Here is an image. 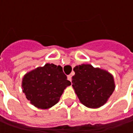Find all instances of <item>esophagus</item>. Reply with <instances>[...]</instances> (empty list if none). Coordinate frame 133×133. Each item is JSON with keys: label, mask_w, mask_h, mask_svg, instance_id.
Masks as SVG:
<instances>
[{"label": "esophagus", "mask_w": 133, "mask_h": 133, "mask_svg": "<svg viewBox=\"0 0 133 133\" xmlns=\"http://www.w3.org/2000/svg\"><path fill=\"white\" fill-rule=\"evenodd\" d=\"M67 79L69 80V81H72V76H71L70 75H68V76H67Z\"/></svg>", "instance_id": "esophagus-1"}]
</instances>
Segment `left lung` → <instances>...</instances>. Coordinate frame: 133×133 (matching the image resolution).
I'll list each match as a JSON object with an SVG mask.
<instances>
[{
    "label": "left lung",
    "instance_id": "left-lung-1",
    "mask_svg": "<svg viewBox=\"0 0 133 133\" xmlns=\"http://www.w3.org/2000/svg\"><path fill=\"white\" fill-rule=\"evenodd\" d=\"M72 87L80 102L88 108H99L107 103L115 85L113 75L91 64H81L73 69Z\"/></svg>",
    "mask_w": 133,
    "mask_h": 133
}]
</instances>
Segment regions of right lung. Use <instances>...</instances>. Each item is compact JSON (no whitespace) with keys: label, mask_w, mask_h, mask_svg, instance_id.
<instances>
[{"label":"right lung","mask_w":133,"mask_h":133,"mask_svg":"<svg viewBox=\"0 0 133 133\" xmlns=\"http://www.w3.org/2000/svg\"><path fill=\"white\" fill-rule=\"evenodd\" d=\"M71 85L61 66L46 64L24 75L22 89L30 104L42 110L49 109L60 100L64 90Z\"/></svg>","instance_id":"obj_1"}]
</instances>
